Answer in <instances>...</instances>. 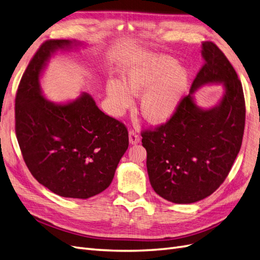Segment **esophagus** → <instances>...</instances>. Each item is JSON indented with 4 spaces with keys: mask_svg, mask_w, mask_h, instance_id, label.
<instances>
[{
    "mask_svg": "<svg viewBox=\"0 0 260 260\" xmlns=\"http://www.w3.org/2000/svg\"><path fill=\"white\" fill-rule=\"evenodd\" d=\"M129 142L130 144H138L140 142V137L136 131L133 130L129 131Z\"/></svg>",
    "mask_w": 260,
    "mask_h": 260,
    "instance_id": "esophagus-1",
    "label": "esophagus"
}]
</instances>
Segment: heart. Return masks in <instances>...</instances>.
I'll return each instance as SVG.
<instances>
[{
  "label": "heart",
  "mask_w": 260,
  "mask_h": 260,
  "mask_svg": "<svg viewBox=\"0 0 260 260\" xmlns=\"http://www.w3.org/2000/svg\"><path fill=\"white\" fill-rule=\"evenodd\" d=\"M187 70L165 55L147 54L122 73L121 81L109 80L106 92L113 112L121 115L141 96L140 112L154 124L168 121L176 114L188 85Z\"/></svg>",
  "instance_id": "obj_1"
}]
</instances>
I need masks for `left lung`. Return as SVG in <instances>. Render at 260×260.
<instances>
[{"label":"left lung","instance_id":"8db88e82","mask_svg":"<svg viewBox=\"0 0 260 260\" xmlns=\"http://www.w3.org/2000/svg\"><path fill=\"white\" fill-rule=\"evenodd\" d=\"M205 61L166 123L141 132L154 191L176 204L199 202L223 183L241 149L245 127L242 83L225 55L211 41L202 43ZM223 83L219 106L202 110L191 94L206 83Z\"/></svg>","mask_w":260,"mask_h":260}]
</instances>
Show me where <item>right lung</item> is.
I'll return each mask as SVG.
<instances>
[{"mask_svg": "<svg viewBox=\"0 0 260 260\" xmlns=\"http://www.w3.org/2000/svg\"><path fill=\"white\" fill-rule=\"evenodd\" d=\"M75 41L48 40L31 58L15 99V131L31 175L62 198L89 199L112 183L129 146L125 125L105 115L88 93L54 104L39 77L51 54Z\"/></svg>", "mask_w": 260, "mask_h": 260, "instance_id": "right-lung-1", "label": "right lung"}]
</instances>
